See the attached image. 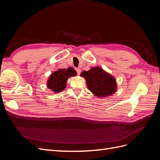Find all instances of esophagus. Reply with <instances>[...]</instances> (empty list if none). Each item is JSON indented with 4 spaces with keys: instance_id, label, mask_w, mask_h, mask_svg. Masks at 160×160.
Wrapping results in <instances>:
<instances>
[{
    "instance_id": "obj_1",
    "label": "esophagus",
    "mask_w": 160,
    "mask_h": 160,
    "mask_svg": "<svg viewBox=\"0 0 160 160\" xmlns=\"http://www.w3.org/2000/svg\"><path fill=\"white\" fill-rule=\"evenodd\" d=\"M75 70H76V71L77 72V75H80V73H81V69L79 68H77Z\"/></svg>"
}]
</instances>
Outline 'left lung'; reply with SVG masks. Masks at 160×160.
<instances>
[{
  "label": "left lung",
  "mask_w": 160,
  "mask_h": 160,
  "mask_svg": "<svg viewBox=\"0 0 160 160\" xmlns=\"http://www.w3.org/2000/svg\"><path fill=\"white\" fill-rule=\"evenodd\" d=\"M81 76L85 79L88 89L98 98H106L117 91L115 77L99 67H92L88 71H83Z\"/></svg>",
  "instance_id": "obj_1"
}]
</instances>
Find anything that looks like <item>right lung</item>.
Returning a JSON list of instances; mask_svg holds the SVG:
<instances>
[{"label":"right lung","mask_w":160,"mask_h":160,"mask_svg":"<svg viewBox=\"0 0 160 160\" xmlns=\"http://www.w3.org/2000/svg\"><path fill=\"white\" fill-rule=\"evenodd\" d=\"M76 75L77 72L72 67H69L67 69H58L50 75L47 82V88L55 93H59L65 89L67 79Z\"/></svg>","instance_id":"add662e5"}]
</instances>
